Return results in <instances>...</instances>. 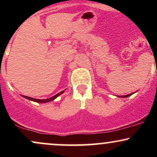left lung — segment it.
<instances>
[{
	"label": "left lung",
	"mask_w": 157,
	"mask_h": 157,
	"mask_svg": "<svg viewBox=\"0 0 157 157\" xmlns=\"http://www.w3.org/2000/svg\"><path fill=\"white\" fill-rule=\"evenodd\" d=\"M134 93H131V94H127V95H123V96H119L120 97H122V98H125V97H128L129 96H131V95H132Z\"/></svg>",
	"instance_id": "8db88e82"
}]
</instances>
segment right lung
Listing matches in <instances>:
<instances>
[{
  "instance_id": "add662e5",
  "label": "right lung",
  "mask_w": 157,
  "mask_h": 157,
  "mask_svg": "<svg viewBox=\"0 0 157 157\" xmlns=\"http://www.w3.org/2000/svg\"><path fill=\"white\" fill-rule=\"evenodd\" d=\"M65 91V90H64ZM64 91H62L61 92L57 94H55V96L50 97V98H48V99H44V100H40V99H35V98H32V97H26V96H22L24 97V98H26L28 99V100H31V101H33V102H38V103H46V102H51V101H53L54 100H55L56 98H57V97L60 96V94H62L64 92Z\"/></svg>"
}]
</instances>
